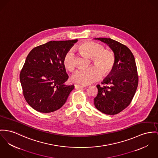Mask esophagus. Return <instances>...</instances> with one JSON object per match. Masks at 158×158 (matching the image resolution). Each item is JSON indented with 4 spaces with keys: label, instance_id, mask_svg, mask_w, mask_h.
Masks as SVG:
<instances>
[{
    "label": "esophagus",
    "instance_id": "34e87169",
    "mask_svg": "<svg viewBox=\"0 0 158 158\" xmlns=\"http://www.w3.org/2000/svg\"><path fill=\"white\" fill-rule=\"evenodd\" d=\"M84 87V86H82V85H77V84L74 85V88L76 89H78V88L80 89V88H82Z\"/></svg>",
    "mask_w": 158,
    "mask_h": 158
}]
</instances>
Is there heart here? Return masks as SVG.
I'll return each instance as SVG.
<instances>
[{
	"label": "heart",
	"mask_w": 158,
	"mask_h": 158,
	"mask_svg": "<svg viewBox=\"0 0 158 158\" xmlns=\"http://www.w3.org/2000/svg\"><path fill=\"white\" fill-rule=\"evenodd\" d=\"M82 54L91 58L95 65L88 69L78 70L72 76V81L81 85H88L100 80L102 76H107L113 71L116 57L114 53L94 41H85L77 46ZM62 64L65 69L72 72L76 67L74 55L72 50L68 51L63 57Z\"/></svg>",
	"instance_id": "obj_1"
}]
</instances>
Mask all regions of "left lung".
<instances>
[{
  "label": "left lung",
  "instance_id": "left-lung-1",
  "mask_svg": "<svg viewBox=\"0 0 158 158\" xmlns=\"http://www.w3.org/2000/svg\"><path fill=\"white\" fill-rule=\"evenodd\" d=\"M106 44L116 57L115 66L100 86L94 98L98 110L107 115H115L131 103L138 85V74L134 55L127 46L110 38H95Z\"/></svg>",
  "mask_w": 158,
  "mask_h": 158
}]
</instances>
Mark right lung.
<instances>
[{
    "mask_svg": "<svg viewBox=\"0 0 158 158\" xmlns=\"http://www.w3.org/2000/svg\"><path fill=\"white\" fill-rule=\"evenodd\" d=\"M77 40L51 41L34 48L20 73L27 103L37 111L49 113L65 104L74 85H65L69 76L63 65L65 54Z\"/></svg>",
    "mask_w": 158,
    "mask_h": 158,
    "instance_id": "add662e5",
    "label": "right lung"
}]
</instances>
